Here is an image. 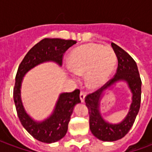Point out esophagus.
Segmentation results:
<instances>
[{
    "instance_id": "34e87169",
    "label": "esophagus",
    "mask_w": 152,
    "mask_h": 152,
    "mask_svg": "<svg viewBox=\"0 0 152 152\" xmlns=\"http://www.w3.org/2000/svg\"><path fill=\"white\" fill-rule=\"evenodd\" d=\"M80 100H81V102H85V98H86V94L84 92L80 93Z\"/></svg>"
}]
</instances>
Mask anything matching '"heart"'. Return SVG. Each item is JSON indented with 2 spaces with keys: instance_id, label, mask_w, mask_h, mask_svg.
<instances>
[{
  "instance_id": "1",
  "label": "heart",
  "mask_w": 152,
  "mask_h": 152,
  "mask_svg": "<svg viewBox=\"0 0 152 152\" xmlns=\"http://www.w3.org/2000/svg\"><path fill=\"white\" fill-rule=\"evenodd\" d=\"M69 65L73 72L81 76L90 88L103 85L108 80L116 63V56L111 47L98 44H86L70 53Z\"/></svg>"
}]
</instances>
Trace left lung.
Returning <instances> with one entry per match:
<instances>
[{
    "instance_id": "8db88e82",
    "label": "left lung",
    "mask_w": 152,
    "mask_h": 152,
    "mask_svg": "<svg viewBox=\"0 0 152 152\" xmlns=\"http://www.w3.org/2000/svg\"><path fill=\"white\" fill-rule=\"evenodd\" d=\"M112 47L118 60L117 69L114 77L95 92L88 94L85 99L89 110L90 130L97 138L105 142L119 140L130 130L140 109L142 94V80L134 58L117 45L112 43ZM120 80L127 82L133 94L132 103L127 115L121 123L111 124L102 118L99 112V102L102 92Z\"/></svg>"
}]
</instances>
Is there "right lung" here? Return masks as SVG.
I'll return each instance as SVG.
<instances>
[{
    "label": "right lung",
    "mask_w": 152,
    "mask_h": 152,
    "mask_svg": "<svg viewBox=\"0 0 152 152\" xmlns=\"http://www.w3.org/2000/svg\"><path fill=\"white\" fill-rule=\"evenodd\" d=\"M76 43V40H73L45 38L28 51L18 66L14 88V101L17 114L25 129L42 142H55L66 135L73 108L80 102V90L75 89L72 93L61 94L52 115L46 120L37 122L32 120L23 108L20 97L22 80L29 70L44 62L53 61L62 66L64 53Z\"/></svg>",
    "instance_id": "right-lung-1"
}]
</instances>
